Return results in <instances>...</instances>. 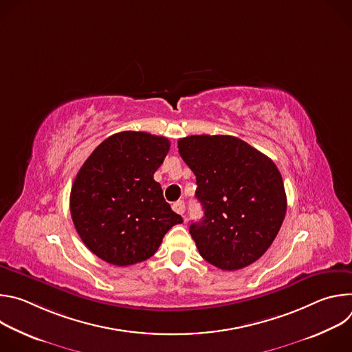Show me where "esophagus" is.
<instances>
[{"instance_id":"34e87169","label":"esophagus","mask_w":352,"mask_h":352,"mask_svg":"<svg viewBox=\"0 0 352 352\" xmlns=\"http://www.w3.org/2000/svg\"><path fill=\"white\" fill-rule=\"evenodd\" d=\"M173 210L175 212V213H178V214H184V212H185V204H184V200H177L175 204H173Z\"/></svg>"}]
</instances>
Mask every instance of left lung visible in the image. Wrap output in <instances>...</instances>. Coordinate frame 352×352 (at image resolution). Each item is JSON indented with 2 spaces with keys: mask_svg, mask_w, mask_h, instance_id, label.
I'll return each mask as SVG.
<instances>
[{
  "mask_svg": "<svg viewBox=\"0 0 352 352\" xmlns=\"http://www.w3.org/2000/svg\"><path fill=\"white\" fill-rule=\"evenodd\" d=\"M178 152L196 175L205 210L189 232L200 256L232 272L256 262L273 243L287 212L281 174L266 155L230 135H193Z\"/></svg>",
  "mask_w": 352,
  "mask_h": 352,
  "instance_id": "obj_1",
  "label": "left lung"
}]
</instances>
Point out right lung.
<instances>
[{
	"instance_id": "obj_1",
	"label": "right lung",
	"mask_w": 352,
	"mask_h": 352,
	"mask_svg": "<svg viewBox=\"0 0 352 352\" xmlns=\"http://www.w3.org/2000/svg\"><path fill=\"white\" fill-rule=\"evenodd\" d=\"M168 150L164 136L124 131L100 143L80 167L71 189V216L100 259L116 266L143 262L182 223L153 179Z\"/></svg>"
}]
</instances>
